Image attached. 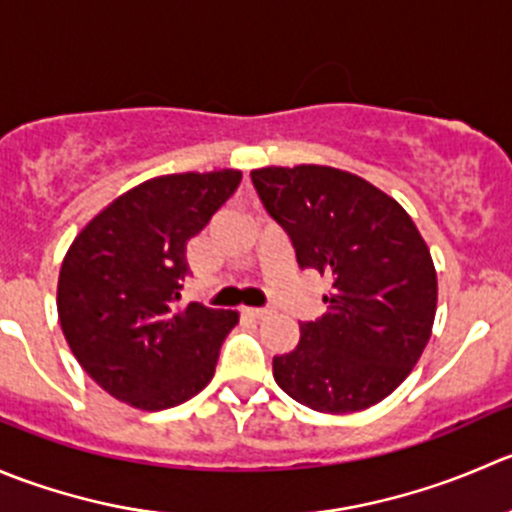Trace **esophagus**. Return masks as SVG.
I'll list each match as a JSON object with an SVG mask.
<instances>
[{"label":"esophagus","instance_id":"1","mask_svg":"<svg viewBox=\"0 0 512 512\" xmlns=\"http://www.w3.org/2000/svg\"><path fill=\"white\" fill-rule=\"evenodd\" d=\"M244 313L249 318H263V316H268V311L266 308H244Z\"/></svg>","mask_w":512,"mask_h":512}]
</instances>
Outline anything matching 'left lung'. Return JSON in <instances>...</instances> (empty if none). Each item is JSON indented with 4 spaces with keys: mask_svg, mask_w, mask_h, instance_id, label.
<instances>
[{
    "mask_svg": "<svg viewBox=\"0 0 512 512\" xmlns=\"http://www.w3.org/2000/svg\"><path fill=\"white\" fill-rule=\"evenodd\" d=\"M251 179L298 266L331 278L328 311L301 323L298 346L273 358V378L318 413L376 406L406 381L433 333L438 276L421 231L393 196L351 171L266 166Z\"/></svg>",
    "mask_w": 512,
    "mask_h": 512,
    "instance_id": "left-lung-1",
    "label": "left lung"
}]
</instances>
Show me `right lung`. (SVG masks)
Listing matches in <instances>:
<instances>
[{"mask_svg":"<svg viewBox=\"0 0 512 512\" xmlns=\"http://www.w3.org/2000/svg\"><path fill=\"white\" fill-rule=\"evenodd\" d=\"M241 171L166 174L116 196L59 268L57 311L79 366L116 401L166 411L204 391L239 311L179 306L186 241L231 199Z\"/></svg>","mask_w":512,"mask_h":512,"instance_id":"obj_1","label":"right lung"}]
</instances>
